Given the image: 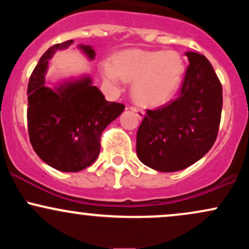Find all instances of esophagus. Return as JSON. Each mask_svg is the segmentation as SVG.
I'll use <instances>...</instances> for the list:
<instances>
[{"mask_svg":"<svg viewBox=\"0 0 249 249\" xmlns=\"http://www.w3.org/2000/svg\"><path fill=\"white\" fill-rule=\"evenodd\" d=\"M131 110L133 111V112H136V115L138 116V118H142V117H144V115H145V111L142 110V108H141V107H130Z\"/></svg>","mask_w":249,"mask_h":249,"instance_id":"esophagus-1","label":"esophagus"}]
</instances>
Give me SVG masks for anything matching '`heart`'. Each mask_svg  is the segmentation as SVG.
<instances>
[{"label": "heart", "mask_w": 249, "mask_h": 249, "mask_svg": "<svg viewBox=\"0 0 249 249\" xmlns=\"http://www.w3.org/2000/svg\"><path fill=\"white\" fill-rule=\"evenodd\" d=\"M113 85L134 81V98L144 105H159L176 95L185 73V62L176 51L127 50L103 67Z\"/></svg>", "instance_id": "obj_1"}]
</instances>
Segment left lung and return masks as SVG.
<instances>
[{
  "mask_svg": "<svg viewBox=\"0 0 249 249\" xmlns=\"http://www.w3.org/2000/svg\"><path fill=\"white\" fill-rule=\"evenodd\" d=\"M188 64L178 97L146 110L137 132V154L142 164L176 172L198 161L218 137L222 87L204 55L186 53Z\"/></svg>",
  "mask_w": 249,
  "mask_h": 249,
  "instance_id": "8db88e82",
  "label": "left lung"
}]
</instances>
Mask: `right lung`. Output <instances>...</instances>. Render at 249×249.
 Listing matches in <instances>:
<instances>
[{
	"instance_id": "add662e5",
	"label": "right lung",
	"mask_w": 249,
	"mask_h": 249,
	"mask_svg": "<svg viewBox=\"0 0 249 249\" xmlns=\"http://www.w3.org/2000/svg\"><path fill=\"white\" fill-rule=\"evenodd\" d=\"M72 43V39L58 43L45 51L28 84L30 142L43 161L62 172H78L98 158L102 132L125 108L121 103L107 102L89 77L56 90L45 87L48 61L56 50ZM79 48L90 58L95 57L89 45Z\"/></svg>"
}]
</instances>
